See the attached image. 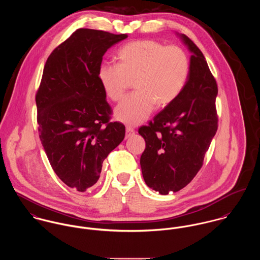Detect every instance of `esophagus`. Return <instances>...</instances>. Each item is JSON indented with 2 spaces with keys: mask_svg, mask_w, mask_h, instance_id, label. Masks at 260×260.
<instances>
[{
  "mask_svg": "<svg viewBox=\"0 0 260 260\" xmlns=\"http://www.w3.org/2000/svg\"><path fill=\"white\" fill-rule=\"evenodd\" d=\"M134 134H135V131H134L133 128H131V127H126V136H125L126 139L130 138V137L133 136Z\"/></svg>",
  "mask_w": 260,
  "mask_h": 260,
  "instance_id": "34e87169",
  "label": "esophagus"
}]
</instances>
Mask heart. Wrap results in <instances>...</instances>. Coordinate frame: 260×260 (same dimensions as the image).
I'll list each match as a JSON object with an SVG mask.
<instances>
[{
  "label": "heart",
  "instance_id": "1",
  "mask_svg": "<svg viewBox=\"0 0 260 260\" xmlns=\"http://www.w3.org/2000/svg\"><path fill=\"white\" fill-rule=\"evenodd\" d=\"M119 65L103 63L98 80L106 96L119 101L134 81L136 93L126 97L115 109V118L129 126L143 123L154 106L164 108L182 92L189 75V59L177 46L154 40L126 44L118 52Z\"/></svg>",
  "mask_w": 260,
  "mask_h": 260
}]
</instances>
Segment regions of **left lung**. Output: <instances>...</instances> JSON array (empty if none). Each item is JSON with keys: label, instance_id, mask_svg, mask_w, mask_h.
Here are the masks:
<instances>
[{"label": "left lung", "instance_id": "8db88e82", "mask_svg": "<svg viewBox=\"0 0 260 260\" xmlns=\"http://www.w3.org/2000/svg\"><path fill=\"white\" fill-rule=\"evenodd\" d=\"M176 35L191 53L185 86L173 103L138 131L146 143L140 158L144 181L162 195L190 183L217 131L216 81L198 47L185 35Z\"/></svg>", "mask_w": 260, "mask_h": 260}]
</instances>
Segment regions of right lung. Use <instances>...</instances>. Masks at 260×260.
<instances>
[{
    "mask_svg": "<svg viewBox=\"0 0 260 260\" xmlns=\"http://www.w3.org/2000/svg\"><path fill=\"white\" fill-rule=\"evenodd\" d=\"M127 37L79 29L44 67L36 95L40 139L57 176L80 192L98 181L103 161L125 137L122 123L109 122L98 69L107 50Z\"/></svg>",
    "mask_w": 260,
    "mask_h": 260,
    "instance_id": "right-lung-1",
    "label": "right lung"
}]
</instances>
